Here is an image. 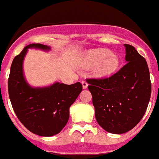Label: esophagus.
I'll return each mask as SVG.
<instances>
[{
  "label": "esophagus",
  "instance_id": "esophagus-1",
  "mask_svg": "<svg viewBox=\"0 0 159 159\" xmlns=\"http://www.w3.org/2000/svg\"><path fill=\"white\" fill-rule=\"evenodd\" d=\"M82 87H83V89H86V88H87L88 86V83L86 81H85V80H83L82 82Z\"/></svg>",
  "mask_w": 159,
  "mask_h": 159
}]
</instances>
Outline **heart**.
I'll list each match as a JSON object with an SVG mask.
<instances>
[{
	"mask_svg": "<svg viewBox=\"0 0 159 159\" xmlns=\"http://www.w3.org/2000/svg\"><path fill=\"white\" fill-rule=\"evenodd\" d=\"M85 65L86 66L97 65L96 75H110L119 67L120 58L116 54L106 48H97L90 51L85 57Z\"/></svg>",
	"mask_w": 159,
	"mask_h": 159,
	"instance_id": "1",
	"label": "heart"
}]
</instances>
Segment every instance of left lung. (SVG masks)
Here are the masks:
<instances>
[{"instance_id": "left-lung-1", "label": "left lung", "mask_w": 159, "mask_h": 159, "mask_svg": "<svg viewBox=\"0 0 159 159\" xmlns=\"http://www.w3.org/2000/svg\"><path fill=\"white\" fill-rule=\"evenodd\" d=\"M127 61L108 77L88 78V89L98 125L107 132L121 134L140 122L151 95L147 62L132 45L125 44Z\"/></svg>"}]
</instances>
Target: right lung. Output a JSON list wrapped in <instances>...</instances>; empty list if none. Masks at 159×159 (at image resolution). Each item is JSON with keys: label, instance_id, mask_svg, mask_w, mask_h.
Here are the masks:
<instances>
[{"label": "right lung", "instance_id": "obj_1", "mask_svg": "<svg viewBox=\"0 0 159 159\" xmlns=\"http://www.w3.org/2000/svg\"><path fill=\"white\" fill-rule=\"evenodd\" d=\"M29 48L49 49L32 43L14 57L8 79L9 99L16 116L31 133L43 137L54 136L63 129L69 117V107L82 90V85L53 84L45 88H32L22 73V62Z\"/></svg>", "mask_w": 159, "mask_h": 159}]
</instances>
